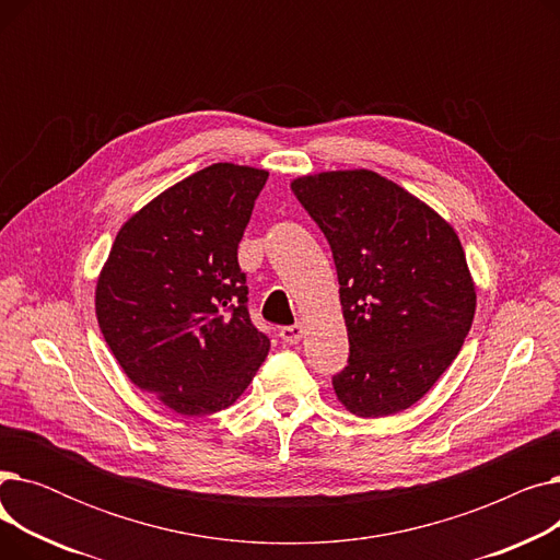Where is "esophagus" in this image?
<instances>
[{
  "label": "esophagus",
  "instance_id": "obj_1",
  "mask_svg": "<svg viewBox=\"0 0 560 560\" xmlns=\"http://www.w3.org/2000/svg\"><path fill=\"white\" fill-rule=\"evenodd\" d=\"M279 336H281V340L283 342H288V345H295V342H300L302 340V336H304V327L300 325H292V327H283L281 331H279Z\"/></svg>",
  "mask_w": 560,
  "mask_h": 560
}]
</instances>
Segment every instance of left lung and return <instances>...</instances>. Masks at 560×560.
I'll list each match as a JSON object with an SVG mask.
<instances>
[{
	"label": "left lung",
	"mask_w": 560,
	"mask_h": 560,
	"mask_svg": "<svg viewBox=\"0 0 560 560\" xmlns=\"http://www.w3.org/2000/svg\"><path fill=\"white\" fill-rule=\"evenodd\" d=\"M334 252L349 338L334 376L338 401L386 418L422 399L472 327L477 288L454 226L372 170H334L290 184Z\"/></svg>",
	"instance_id": "obj_1"
}]
</instances>
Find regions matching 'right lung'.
Returning <instances> with one entry per match:
<instances>
[{
    "instance_id": "1",
    "label": "right lung",
    "mask_w": 560,
    "mask_h": 560,
    "mask_svg": "<svg viewBox=\"0 0 560 560\" xmlns=\"http://www.w3.org/2000/svg\"><path fill=\"white\" fill-rule=\"evenodd\" d=\"M268 170L213 163L163 190L117 231L95 313L140 390L182 416L238 399L270 351L249 319L238 243Z\"/></svg>"
}]
</instances>
